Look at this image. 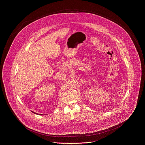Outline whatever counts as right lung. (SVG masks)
Wrapping results in <instances>:
<instances>
[{"instance_id": "obj_1", "label": "right lung", "mask_w": 145, "mask_h": 145, "mask_svg": "<svg viewBox=\"0 0 145 145\" xmlns=\"http://www.w3.org/2000/svg\"><path fill=\"white\" fill-rule=\"evenodd\" d=\"M32 112L34 113H35V114H40V115H43V114H39V113H37L34 112H33V111H32Z\"/></svg>"}]
</instances>
